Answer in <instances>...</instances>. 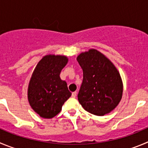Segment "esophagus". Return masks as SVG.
I'll use <instances>...</instances> for the list:
<instances>
[{
  "label": "esophagus",
  "instance_id": "1",
  "mask_svg": "<svg viewBox=\"0 0 148 148\" xmlns=\"http://www.w3.org/2000/svg\"><path fill=\"white\" fill-rule=\"evenodd\" d=\"M77 92H73L72 94H71V96H72L73 98H75L76 96H77Z\"/></svg>",
  "mask_w": 148,
  "mask_h": 148
}]
</instances>
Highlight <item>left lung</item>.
I'll use <instances>...</instances> for the list:
<instances>
[{
  "label": "left lung",
  "instance_id": "obj_1",
  "mask_svg": "<svg viewBox=\"0 0 148 148\" xmlns=\"http://www.w3.org/2000/svg\"><path fill=\"white\" fill-rule=\"evenodd\" d=\"M83 71L78 101L88 112L103 116L112 111L121 101L123 82L114 65L95 49L82 52L77 58Z\"/></svg>",
  "mask_w": 148,
  "mask_h": 148
}]
</instances>
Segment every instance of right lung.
Masks as SVG:
<instances>
[{"mask_svg": "<svg viewBox=\"0 0 148 148\" xmlns=\"http://www.w3.org/2000/svg\"><path fill=\"white\" fill-rule=\"evenodd\" d=\"M67 63L68 58L64 55H45L33 72L27 99L31 108L41 118L49 119L57 115L71 96L66 82L60 77Z\"/></svg>", "mask_w": 148, "mask_h": 148, "instance_id": "right-lung-1", "label": "right lung"}]
</instances>
